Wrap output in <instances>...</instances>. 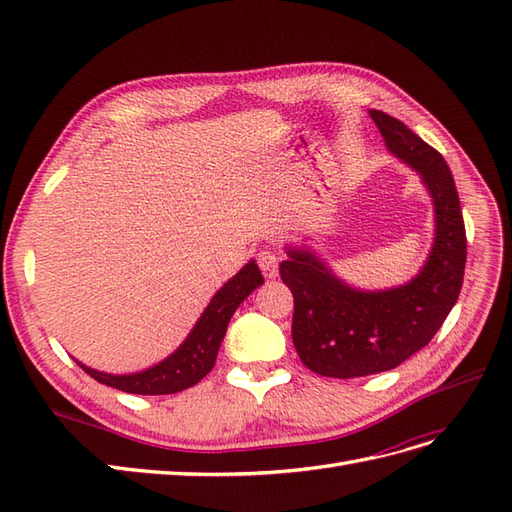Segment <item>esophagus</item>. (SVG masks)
I'll return each mask as SVG.
<instances>
[{"instance_id": "esophagus-1", "label": "esophagus", "mask_w": 512, "mask_h": 512, "mask_svg": "<svg viewBox=\"0 0 512 512\" xmlns=\"http://www.w3.org/2000/svg\"><path fill=\"white\" fill-rule=\"evenodd\" d=\"M277 265H280V258H277L271 247H265V250L258 252V267L267 280L277 277Z\"/></svg>"}]
</instances>
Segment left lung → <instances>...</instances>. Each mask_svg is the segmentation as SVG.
I'll list each match as a JSON object with an SVG mask.
<instances>
[{"instance_id": "8db88e82", "label": "left lung", "mask_w": 512, "mask_h": 512, "mask_svg": "<svg viewBox=\"0 0 512 512\" xmlns=\"http://www.w3.org/2000/svg\"><path fill=\"white\" fill-rule=\"evenodd\" d=\"M395 158L421 175L433 200L436 235L423 269L386 290L352 288L307 247H286L280 275L294 297L292 344L307 369L359 378L395 369L425 348L459 299L466 226L451 168L406 123L369 111Z\"/></svg>"}]
</instances>
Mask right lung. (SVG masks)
<instances>
[{
	"instance_id": "add662e5",
	"label": "right lung",
	"mask_w": 512,
	"mask_h": 512,
	"mask_svg": "<svg viewBox=\"0 0 512 512\" xmlns=\"http://www.w3.org/2000/svg\"><path fill=\"white\" fill-rule=\"evenodd\" d=\"M265 282L260 269L254 260L228 280L218 292L213 294L211 303L205 307V312L200 314L198 322L190 335L185 337V342L158 365H153L138 374H104V371L91 369L87 365L79 363L85 374H89L94 380L113 386L123 393L134 395H170L190 389V386L203 380L215 365L218 359V350L222 339L226 335V327L237 312V307L250 297V294Z\"/></svg>"
}]
</instances>
